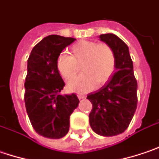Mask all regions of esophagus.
<instances>
[{
  "label": "esophagus",
  "instance_id": "esophagus-1",
  "mask_svg": "<svg viewBox=\"0 0 159 159\" xmlns=\"http://www.w3.org/2000/svg\"><path fill=\"white\" fill-rule=\"evenodd\" d=\"M78 98H79L80 100H83V99H85V96H84V95H81V94H79V95H78Z\"/></svg>",
  "mask_w": 159,
  "mask_h": 159
}]
</instances>
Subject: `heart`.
<instances>
[{"label": "heart", "instance_id": "b5f03b06", "mask_svg": "<svg viewBox=\"0 0 159 159\" xmlns=\"http://www.w3.org/2000/svg\"><path fill=\"white\" fill-rule=\"evenodd\" d=\"M115 64L114 52L109 46L88 41L74 45L71 56L62 53L57 59L58 71L66 80L75 77L81 66L83 75L67 84L70 91L79 93L93 90L95 84H104L114 71Z\"/></svg>", "mask_w": 159, "mask_h": 159}]
</instances>
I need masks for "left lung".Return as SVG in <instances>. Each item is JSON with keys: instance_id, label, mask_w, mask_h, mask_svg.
<instances>
[{"instance_id": "obj_1", "label": "left lung", "mask_w": 159, "mask_h": 159, "mask_svg": "<svg viewBox=\"0 0 159 159\" xmlns=\"http://www.w3.org/2000/svg\"><path fill=\"white\" fill-rule=\"evenodd\" d=\"M100 40L114 52L113 75L98 92L87 99L93 104L89 115L90 125L97 134L115 136L129 126L137 107V81L129 48L114 34H100Z\"/></svg>"}]
</instances>
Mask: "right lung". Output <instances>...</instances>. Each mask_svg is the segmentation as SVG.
<instances>
[{
	"label": "right lung",
	"mask_w": 159,
	"mask_h": 159,
	"mask_svg": "<svg viewBox=\"0 0 159 159\" xmlns=\"http://www.w3.org/2000/svg\"><path fill=\"white\" fill-rule=\"evenodd\" d=\"M75 40L49 35L33 48L27 59L26 112L34 131L49 139H60L68 133L70 115L79 104L75 94H60L65 83L57 68L58 57Z\"/></svg>",
	"instance_id": "right-lung-1"
}]
</instances>
